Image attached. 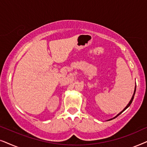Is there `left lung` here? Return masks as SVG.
Returning <instances> with one entry per match:
<instances>
[{
    "mask_svg": "<svg viewBox=\"0 0 147 147\" xmlns=\"http://www.w3.org/2000/svg\"><path fill=\"white\" fill-rule=\"evenodd\" d=\"M135 92H136V87H135V89H134V95H133V96H132V99H131V100L130 101V102H129V103H128V105H127V106H126V107H125V108L124 109V110H123L122 111H121V112H120V113H119V114H118V115H120V113H122L123 112V111H124L125 110V109H126V108H128V107L129 106H130V104H131V103H132V101H133V99H134V94H135ZM116 116V117H117V116ZM116 117H115V118H116ZM111 120H112V119H111Z\"/></svg>",
    "mask_w": 147,
    "mask_h": 147,
    "instance_id": "left-lung-1",
    "label": "left lung"
}]
</instances>
